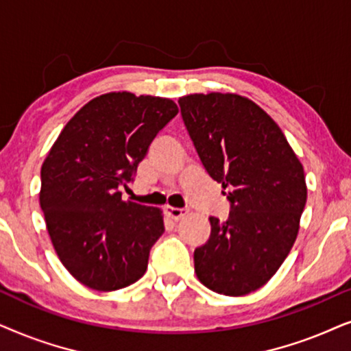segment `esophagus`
Masks as SVG:
<instances>
[{"label":"esophagus","instance_id":"1","mask_svg":"<svg viewBox=\"0 0 351 351\" xmlns=\"http://www.w3.org/2000/svg\"><path fill=\"white\" fill-rule=\"evenodd\" d=\"M163 210H165L167 217H170V218L173 219V221H178V219H181V218L184 217L186 213H188V212H186V210H183V208H175V207H170V205H167V207L163 208Z\"/></svg>","mask_w":351,"mask_h":351}]
</instances>
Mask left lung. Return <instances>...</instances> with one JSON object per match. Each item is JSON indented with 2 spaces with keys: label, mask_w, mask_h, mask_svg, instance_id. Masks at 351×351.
Wrapping results in <instances>:
<instances>
[{
  "label": "left lung",
  "mask_w": 351,
  "mask_h": 351,
  "mask_svg": "<svg viewBox=\"0 0 351 351\" xmlns=\"http://www.w3.org/2000/svg\"><path fill=\"white\" fill-rule=\"evenodd\" d=\"M205 170L228 191L226 221L210 217L208 241L194 250L197 279L241 297L265 286L291 252L306 204L303 165L278 123L236 93L178 99Z\"/></svg>",
  "instance_id": "obj_1"
}]
</instances>
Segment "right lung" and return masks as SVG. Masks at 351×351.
<instances>
[{"instance_id":"add662e5","label":"right lung","mask_w":351,"mask_h":351,"mask_svg":"<svg viewBox=\"0 0 351 351\" xmlns=\"http://www.w3.org/2000/svg\"><path fill=\"white\" fill-rule=\"evenodd\" d=\"M178 114L171 99L106 93L67 121L41 165L40 205L60 263L101 292L136 282L163 234V215L121 199L157 133Z\"/></svg>"}]
</instances>
